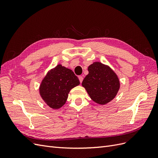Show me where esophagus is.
<instances>
[{"mask_svg":"<svg viewBox=\"0 0 158 158\" xmlns=\"http://www.w3.org/2000/svg\"><path fill=\"white\" fill-rule=\"evenodd\" d=\"M78 78H79V80H80V82L82 83V81H83V77H82V76H79Z\"/></svg>","mask_w":158,"mask_h":158,"instance_id":"obj_1","label":"esophagus"}]
</instances>
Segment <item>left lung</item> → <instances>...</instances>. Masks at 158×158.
<instances>
[{"label":"left lung","instance_id":"obj_1","mask_svg":"<svg viewBox=\"0 0 158 158\" xmlns=\"http://www.w3.org/2000/svg\"><path fill=\"white\" fill-rule=\"evenodd\" d=\"M89 73L82 85L90 98L100 105H106L116 97L120 89V80L114 70L107 64L94 62L88 66Z\"/></svg>","mask_w":158,"mask_h":158}]
</instances>
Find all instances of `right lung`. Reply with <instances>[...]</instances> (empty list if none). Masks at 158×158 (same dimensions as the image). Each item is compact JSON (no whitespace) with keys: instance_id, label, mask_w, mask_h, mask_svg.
<instances>
[{"instance_id":"add662e5","label":"right lung","mask_w":158,"mask_h":158,"mask_svg":"<svg viewBox=\"0 0 158 158\" xmlns=\"http://www.w3.org/2000/svg\"><path fill=\"white\" fill-rule=\"evenodd\" d=\"M80 84L73 71L59 64L51 69L41 80L40 94L49 107L58 109L67 100L70 91Z\"/></svg>"}]
</instances>
